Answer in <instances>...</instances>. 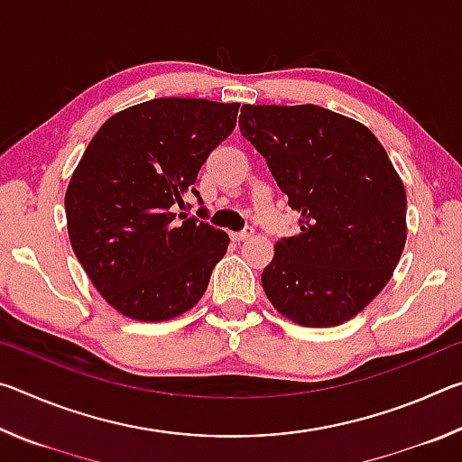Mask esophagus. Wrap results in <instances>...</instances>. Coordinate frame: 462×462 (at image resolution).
<instances>
[{"instance_id":"esophagus-1","label":"esophagus","mask_w":462,"mask_h":462,"mask_svg":"<svg viewBox=\"0 0 462 462\" xmlns=\"http://www.w3.org/2000/svg\"><path fill=\"white\" fill-rule=\"evenodd\" d=\"M253 234H254L253 228H245L242 232H234L232 234V240L234 242H245V240H248L250 236H253Z\"/></svg>"}]
</instances>
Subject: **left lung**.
Returning <instances> with one entry per match:
<instances>
[{"label":"left lung","instance_id":"8db88e82","mask_svg":"<svg viewBox=\"0 0 462 462\" xmlns=\"http://www.w3.org/2000/svg\"><path fill=\"white\" fill-rule=\"evenodd\" d=\"M240 132L264 159L300 234L281 238L261 281L279 314L348 322L381 293L405 246V189L361 122L319 106H242Z\"/></svg>","mask_w":462,"mask_h":462}]
</instances>
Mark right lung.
Listing matches in <instances>:
<instances>
[{"label":"right lung","mask_w":462,"mask_h":462,"mask_svg":"<svg viewBox=\"0 0 462 462\" xmlns=\"http://www.w3.org/2000/svg\"><path fill=\"white\" fill-rule=\"evenodd\" d=\"M238 107L151 99L114 114L85 148L65 195L69 238L91 283L120 314L162 322L206 293L230 238L175 209L191 208L189 193L201 203L193 183L232 134Z\"/></svg>","instance_id":"add662e5"}]
</instances>
